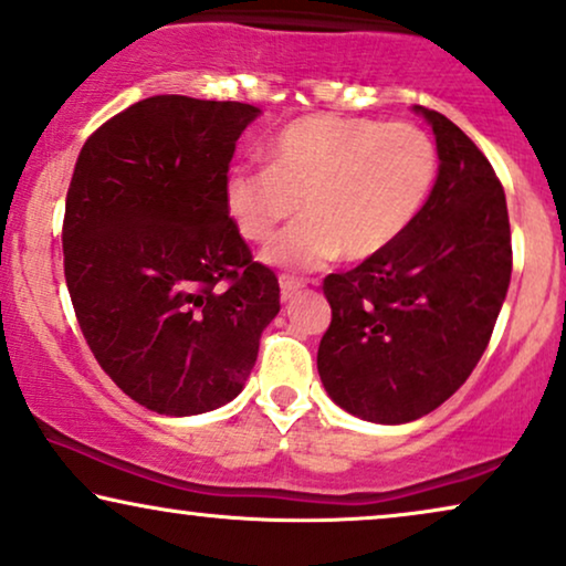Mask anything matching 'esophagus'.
<instances>
[{
    "label": "esophagus",
    "instance_id": "34e87169",
    "mask_svg": "<svg viewBox=\"0 0 566 566\" xmlns=\"http://www.w3.org/2000/svg\"><path fill=\"white\" fill-rule=\"evenodd\" d=\"M304 281H298V277H291V275H281V296L283 298H291L293 293H298L304 289Z\"/></svg>",
    "mask_w": 566,
    "mask_h": 566
}]
</instances>
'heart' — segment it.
<instances>
[{
  "mask_svg": "<svg viewBox=\"0 0 566 566\" xmlns=\"http://www.w3.org/2000/svg\"><path fill=\"white\" fill-rule=\"evenodd\" d=\"M439 179V148L410 122L312 114L285 124L265 148V166L239 164L226 176V208L241 237L268 244L281 268L310 270L346 254L366 260L392 247Z\"/></svg>",
  "mask_w": 566,
  "mask_h": 566,
  "instance_id": "obj_1",
  "label": "heart"
}]
</instances>
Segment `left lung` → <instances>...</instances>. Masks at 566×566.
<instances>
[{"label": "left lung", "instance_id": "8db88e82", "mask_svg": "<svg viewBox=\"0 0 566 566\" xmlns=\"http://www.w3.org/2000/svg\"><path fill=\"white\" fill-rule=\"evenodd\" d=\"M427 116L439 179L416 223L348 273L325 277L333 322L319 379L348 413L408 423L460 390L486 350L510 289L512 237L502 181L471 137Z\"/></svg>", "mask_w": 566, "mask_h": 566}]
</instances>
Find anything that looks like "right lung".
<instances>
[{
    "label": "right lung",
    "instance_id": "1",
    "mask_svg": "<svg viewBox=\"0 0 566 566\" xmlns=\"http://www.w3.org/2000/svg\"><path fill=\"white\" fill-rule=\"evenodd\" d=\"M260 108L153 95L101 124L64 205V277L95 361L164 416L237 398L281 285L226 208L237 139Z\"/></svg>",
    "mask_w": 566,
    "mask_h": 566
}]
</instances>
